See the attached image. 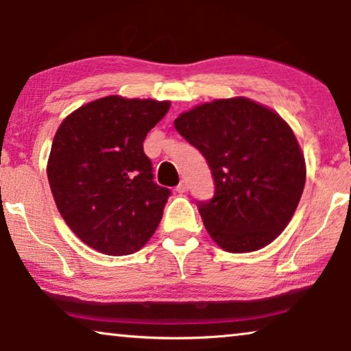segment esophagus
I'll use <instances>...</instances> for the list:
<instances>
[{
    "label": "esophagus",
    "mask_w": 351,
    "mask_h": 351,
    "mask_svg": "<svg viewBox=\"0 0 351 351\" xmlns=\"http://www.w3.org/2000/svg\"><path fill=\"white\" fill-rule=\"evenodd\" d=\"M187 189H189V184H187L186 180H181L180 184L176 186V192H180V194H182V192H187Z\"/></svg>",
    "instance_id": "34e87169"
}]
</instances>
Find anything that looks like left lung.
<instances>
[{"instance_id": "8db88e82", "label": "left lung", "mask_w": 351, "mask_h": 351, "mask_svg": "<svg viewBox=\"0 0 351 351\" xmlns=\"http://www.w3.org/2000/svg\"><path fill=\"white\" fill-rule=\"evenodd\" d=\"M175 128L206 159L215 195L199 213L229 253L264 248L289 224L305 186V159L278 112L245 97L181 112Z\"/></svg>"}]
</instances>
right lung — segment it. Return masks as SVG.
<instances>
[{"label":"right lung","instance_id":"add662e5","mask_svg":"<svg viewBox=\"0 0 351 351\" xmlns=\"http://www.w3.org/2000/svg\"><path fill=\"white\" fill-rule=\"evenodd\" d=\"M170 101L110 95L66 116L53 136L47 178L66 226L108 256L141 250L159 226L170 191L152 181L143 151Z\"/></svg>","mask_w":351,"mask_h":351}]
</instances>
